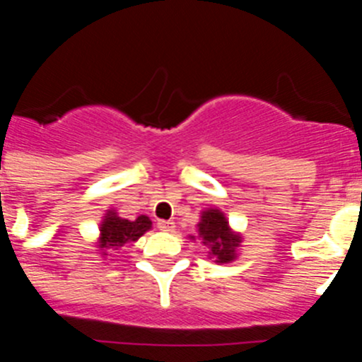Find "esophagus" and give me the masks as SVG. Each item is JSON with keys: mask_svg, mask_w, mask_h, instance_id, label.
I'll return each mask as SVG.
<instances>
[{"mask_svg": "<svg viewBox=\"0 0 362 362\" xmlns=\"http://www.w3.org/2000/svg\"><path fill=\"white\" fill-rule=\"evenodd\" d=\"M158 228L159 230H163V232H174V228H175V223L174 221H165V219H161V221H158Z\"/></svg>", "mask_w": 362, "mask_h": 362, "instance_id": "esophagus-1", "label": "esophagus"}]
</instances>
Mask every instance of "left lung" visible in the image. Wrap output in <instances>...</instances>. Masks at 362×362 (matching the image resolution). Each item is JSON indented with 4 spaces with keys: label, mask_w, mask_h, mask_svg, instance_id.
I'll list each match as a JSON object with an SVG mask.
<instances>
[{
    "label": "left lung",
    "mask_w": 362,
    "mask_h": 362,
    "mask_svg": "<svg viewBox=\"0 0 362 362\" xmlns=\"http://www.w3.org/2000/svg\"><path fill=\"white\" fill-rule=\"evenodd\" d=\"M197 232L206 245L209 254L216 257V263H232L238 257V246L241 245V235L230 228L225 214L219 209H209L201 214L197 223ZM190 239H196L190 235Z\"/></svg>",
    "instance_id": "8db88e82"
}]
</instances>
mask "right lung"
<instances>
[{
    "label": "right lung",
    "mask_w": 362,
    "mask_h": 362,
    "mask_svg": "<svg viewBox=\"0 0 362 362\" xmlns=\"http://www.w3.org/2000/svg\"><path fill=\"white\" fill-rule=\"evenodd\" d=\"M150 228H152V221L146 216H139L137 219L130 221L117 216L116 210H108L99 225L98 248H101L107 255V250H117L127 243L137 241Z\"/></svg>",
    "instance_id": "obj_1"
}]
</instances>
